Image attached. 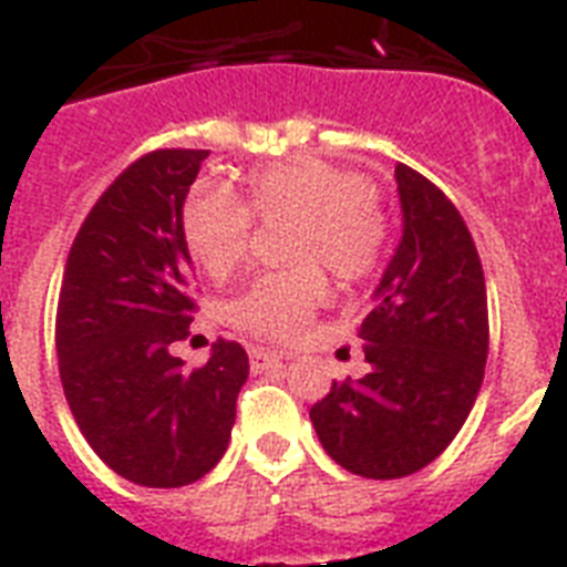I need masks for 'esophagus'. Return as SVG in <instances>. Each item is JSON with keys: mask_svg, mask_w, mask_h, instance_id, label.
I'll use <instances>...</instances> for the list:
<instances>
[{"mask_svg": "<svg viewBox=\"0 0 567 567\" xmlns=\"http://www.w3.org/2000/svg\"><path fill=\"white\" fill-rule=\"evenodd\" d=\"M282 352H276V349H265V347H250V363L252 370H268V367H274V363L282 361Z\"/></svg>", "mask_w": 567, "mask_h": 567, "instance_id": "obj_1", "label": "esophagus"}]
</instances>
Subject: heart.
I'll list each match as a JSON object with an SVG mask.
<instances>
[{
  "label": "heart",
  "instance_id": "heart-1",
  "mask_svg": "<svg viewBox=\"0 0 567 567\" xmlns=\"http://www.w3.org/2000/svg\"><path fill=\"white\" fill-rule=\"evenodd\" d=\"M252 218H291L285 256L293 265L261 274L227 302L229 323L261 340H293L306 331L326 297L317 261L340 282H358L375 270L388 238V220L367 179L317 156H293L247 177V206L215 183L192 188L183 204V238L212 279H224L247 259Z\"/></svg>",
  "mask_w": 567,
  "mask_h": 567
}]
</instances>
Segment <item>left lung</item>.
Here are the masks:
<instances>
[{
    "mask_svg": "<svg viewBox=\"0 0 567 567\" xmlns=\"http://www.w3.org/2000/svg\"><path fill=\"white\" fill-rule=\"evenodd\" d=\"M402 241L358 338L370 372L334 381L311 408L326 454L352 475L393 481L449 449L483 384L489 311L481 256L449 197L395 165Z\"/></svg>",
    "mask_w": 567,
    "mask_h": 567,
    "instance_id": "left-lung-1",
    "label": "left lung"
}]
</instances>
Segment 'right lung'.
Masks as SVG:
<instances>
[{
	"mask_svg": "<svg viewBox=\"0 0 567 567\" xmlns=\"http://www.w3.org/2000/svg\"><path fill=\"white\" fill-rule=\"evenodd\" d=\"M209 151L159 148L118 174L69 250L58 299L60 384L92 451L116 475L177 489L215 468L250 363L218 338L204 367L172 355L195 297L183 204Z\"/></svg>",
	"mask_w": 567,
	"mask_h": 567,
	"instance_id": "1",
	"label": "right lung"
}]
</instances>
